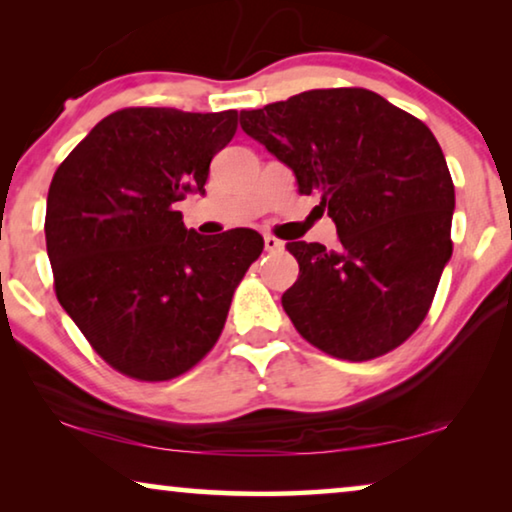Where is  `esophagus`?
Returning <instances> with one entry per match:
<instances>
[{"label":"esophagus","instance_id":"1","mask_svg":"<svg viewBox=\"0 0 512 512\" xmlns=\"http://www.w3.org/2000/svg\"><path fill=\"white\" fill-rule=\"evenodd\" d=\"M263 242H265V251H279V249H284V242L277 240V237H272V235H265Z\"/></svg>","mask_w":512,"mask_h":512}]
</instances>
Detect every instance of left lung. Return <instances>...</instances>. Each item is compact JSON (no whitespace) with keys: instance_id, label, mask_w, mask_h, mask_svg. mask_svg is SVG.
<instances>
[{"instance_id":"left-lung-1","label":"left lung","mask_w":512,"mask_h":512,"mask_svg":"<svg viewBox=\"0 0 512 512\" xmlns=\"http://www.w3.org/2000/svg\"><path fill=\"white\" fill-rule=\"evenodd\" d=\"M240 125L319 195L338 247L289 242L298 282L282 296L321 352L368 361L417 331L452 256L454 184L433 132L373 90H307L240 111Z\"/></svg>"}]
</instances>
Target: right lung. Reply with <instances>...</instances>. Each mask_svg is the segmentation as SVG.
Instances as JSON below:
<instances>
[{
    "instance_id": "right-lung-1",
    "label": "right lung",
    "mask_w": 512,
    "mask_h": 512,
    "mask_svg": "<svg viewBox=\"0 0 512 512\" xmlns=\"http://www.w3.org/2000/svg\"><path fill=\"white\" fill-rule=\"evenodd\" d=\"M237 111L121 109L58 167L46 200L55 296L97 354L144 382L193 368L226 324L263 237H205L174 209L205 195L209 163L233 139Z\"/></svg>"
}]
</instances>
